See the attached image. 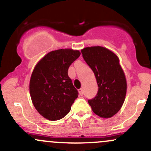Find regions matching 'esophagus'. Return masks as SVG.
Wrapping results in <instances>:
<instances>
[{
  "label": "esophagus",
  "instance_id": "34e87169",
  "mask_svg": "<svg viewBox=\"0 0 151 151\" xmlns=\"http://www.w3.org/2000/svg\"><path fill=\"white\" fill-rule=\"evenodd\" d=\"M79 93H80V96H83V90L82 88L79 89Z\"/></svg>",
  "mask_w": 151,
  "mask_h": 151
}]
</instances>
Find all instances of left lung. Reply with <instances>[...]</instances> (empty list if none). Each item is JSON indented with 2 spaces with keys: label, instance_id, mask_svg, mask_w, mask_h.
Returning <instances> with one entry per match:
<instances>
[{
  "label": "left lung",
  "instance_id": "8db88e82",
  "mask_svg": "<svg viewBox=\"0 0 151 151\" xmlns=\"http://www.w3.org/2000/svg\"><path fill=\"white\" fill-rule=\"evenodd\" d=\"M81 52L98 86L96 97L88 100V104L96 115L111 118L122 108L127 92L126 78L118 57L101 46L85 47Z\"/></svg>",
  "mask_w": 151,
  "mask_h": 151
}]
</instances>
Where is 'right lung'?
I'll return each mask as SVG.
<instances>
[{"instance_id": "obj_1", "label": "right lung", "mask_w": 151, "mask_h": 151, "mask_svg": "<svg viewBox=\"0 0 151 151\" xmlns=\"http://www.w3.org/2000/svg\"><path fill=\"white\" fill-rule=\"evenodd\" d=\"M80 55L79 50L72 49L53 50L35 67L29 82L30 96L36 110L47 119L64 117L78 97L68 69Z\"/></svg>"}]
</instances>
